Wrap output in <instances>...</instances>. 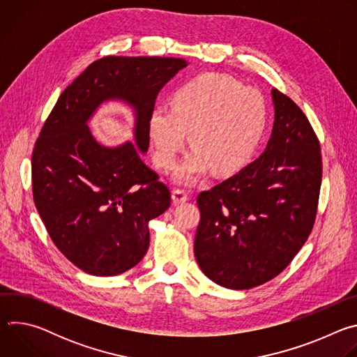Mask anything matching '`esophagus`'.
<instances>
[{
    "mask_svg": "<svg viewBox=\"0 0 357 357\" xmlns=\"http://www.w3.org/2000/svg\"><path fill=\"white\" fill-rule=\"evenodd\" d=\"M171 197H172V202L175 203V205H178V203H183V202H186V200L189 199V195H188L185 190L175 189V190H172Z\"/></svg>",
    "mask_w": 357,
    "mask_h": 357,
    "instance_id": "esophagus-1",
    "label": "esophagus"
}]
</instances>
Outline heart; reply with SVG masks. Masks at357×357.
<instances>
[{
  "instance_id": "1",
  "label": "heart",
  "mask_w": 357,
  "mask_h": 357,
  "mask_svg": "<svg viewBox=\"0 0 357 357\" xmlns=\"http://www.w3.org/2000/svg\"><path fill=\"white\" fill-rule=\"evenodd\" d=\"M267 126L268 107L259 90L226 75H199L178 87L172 107L151 112L152 158L161 171H171L189 131L192 148L174 174L175 183L189 186L212 169L236 174L257 154Z\"/></svg>"
}]
</instances>
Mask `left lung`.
I'll return each instance as SVG.
<instances>
[{
  "label": "left lung",
  "instance_id": "left-lung-1",
  "mask_svg": "<svg viewBox=\"0 0 357 357\" xmlns=\"http://www.w3.org/2000/svg\"><path fill=\"white\" fill-rule=\"evenodd\" d=\"M271 96L274 126L263 154L196 200V261L229 289H250L277 277L307 241L317 216L318 138L289 97L277 89Z\"/></svg>",
  "mask_w": 357,
  "mask_h": 357
}]
</instances>
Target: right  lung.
Here are the masks:
<instances>
[{"label":"right lung","instance_id":"add662e5","mask_svg":"<svg viewBox=\"0 0 357 357\" xmlns=\"http://www.w3.org/2000/svg\"><path fill=\"white\" fill-rule=\"evenodd\" d=\"M188 66L179 58L106 56L65 89L32 154L35 206L55 245L90 275L135 267L149 245V220L171 205L141 155L149 146L148 119L161 89ZM110 100L135 116V142L109 147L88 123Z\"/></svg>","mask_w":357,"mask_h":357}]
</instances>
